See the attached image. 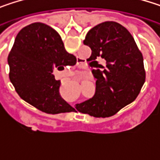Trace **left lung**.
<instances>
[{
  "label": "left lung",
  "mask_w": 160,
  "mask_h": 160,
  "mask_svg": "<svg viewBox=\"0 0 160 160\" xmlns=\"http://www.w3.org/2000/svg\"><path fill=\"white\" fill-rule=\"evenodd\" d=\"M83 43L92 49L88 61L96 79L95 94L92 99L76 105L80 113L95 118H108L133 102L144 81V58L126 28L114 21L93 27ZM103 58L106 65L97 60Z\"/></svg>",
  "instance_id": "8db88e82"
}]
</instances>
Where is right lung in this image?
<instances>
[{"instance_id":"right-lung-1","label":"right lung","mask_w":160,"mask_h":160,"mask_svg":"<svg viewBox=\"0 0 160 160\" xmlns=\"http://www.w3.org/2000/svg\"><path fill=\"white\" fill-rule=\"evenodd\" d=\"M9 78L18 95L47 114L74 112L59 94L60 80L53 69L74 66L76 57L68 53L60 35L48 25L32 23L16 35L8 55Z\"/></svg>"}]
</instances>
